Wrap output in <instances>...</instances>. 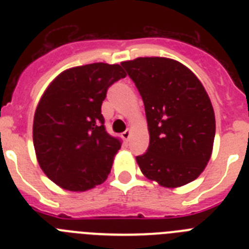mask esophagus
<instances>
[{
    "label": "esophagus",
    "mask_w": 249,
    "mask_h": 249,
    "mask_svg": "<svg viewBox=\"0 0 249 249\" xmlns=\"http://www.w3.org/2000/svg\"><path fill=\"white\" fill-rule=\"evenodd\" d=\"M129 136H131V129H126V131L122 133V138L123 140L128 141L129 140Z\"/></svg>",
    "instance_id": "obj_1"
}]
</instances>
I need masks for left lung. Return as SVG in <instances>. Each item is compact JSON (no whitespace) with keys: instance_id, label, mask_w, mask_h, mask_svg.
Returning a JSON list of instances; mask_svg holds the SVG:
<instances>
[{"instance_id":"8db88e82","label":"left lung","mask_w":249,"mask_h":249,"mask_svg":"<svg viewBox=\"0 0 249 249\" xmlns=\"http://www.w3.org/2000/svg\"><path fill=\"white\" fill-rule=\"evenodd\" d=\"M121 65L146 111L149 146L136 157L141 172L167 188L195 181L210 160L215 135L214 111L201 81L166 57H138Z\"/></svg>"}]
</instances>
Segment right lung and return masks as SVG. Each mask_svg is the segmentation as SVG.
<instances>
[{"mask_svg":"<svg viewBox=\"0 0 249 249\" xmlns=\"http://www.w3.org/2000/svg\"><path fill=\"white\" fill-rule=\"evenodd\" d=\"M120 65L68 68L48 85L34 118L38 164L63 190L83 192L103 183L121 142L107 133L101 106L109 86L124 78Z\"/></svg>","mask_w":249,"mask_h":249,"instance_id":"1","label":"right lung"}]
</instances>
